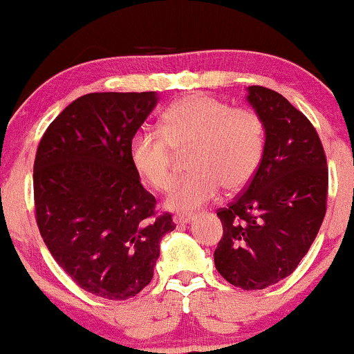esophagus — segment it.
<instances>
[{
    "mask_svg": "<svg viewBox=\"0 0 354 354\" xmlns=\"http://www.w3.org/2000/svg\"><path fill=\"white\" fill-rule=\"evenodd\" d=\"M191 219H194V214H191V213H188V214H176V216H174V221L176 223H181V225H185V223H189Z\"/></svg>",
    "mask_w": 354,
    "mask_h": 354,
    "instance_id": "1",
    "label": "esophagus"
}]
</instances>
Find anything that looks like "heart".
I'll return each instance as SVG.
<instances>
[{"mask_svg":"<svg viewBox=\"0 0 354 354\" xmlns=\"http://www.w3.org/2000/svg\"><path fill=\"white\" fill-rule=\"evenodd\" d=\"M266 124L251 108H233L208 95H191L161 118V129L141 128L129 141V161L156 191L174 178V156L189 154V176L173 185L166 205L191 211L213 200L219 188L238 191L253 180L263 161Z\"/></svg>","mask_w":354,"mask_h":354,"instance_id":"heart-1","label":"heart"}]
</instances>
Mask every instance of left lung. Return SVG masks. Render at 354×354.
<instances>
[{
  "label": "left lung",
  "instance_id": "obj_1",
  "mask_svg": "<svg viewBox=\"0 0 354 354\" xmlns=\"http://www.w3.org/2000/svg\"><path fill=\"white\" fill-rule=\"evenodd\" d=\"M266 124L263 161L253 180L218 209L223 236L214 265L243 290H265L298 268L326 214L328 165L311 121L284 96L248 88Z\"/></svg>",
  "mask_w": 354,
  "mask_h": 354
}]
</instances>
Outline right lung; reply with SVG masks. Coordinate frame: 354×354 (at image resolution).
<instances>
[{"label":"right lung","instance_id":"add662e5","mask_svg":"<svg viewBox=\"0 0 354 354\" xmlns=\"http://www.w3.org/2000/svg\"><path fill=\"white\" fill-rule=\"evenodd\" d=\"M156 93H89L48 126L36 149L35 218L55 261L81 290L133 298L148 286L160 241L174 230L141 185L129 141Z\"/></svg>","mask_w":354,"mask_h":354}]
</instances>
